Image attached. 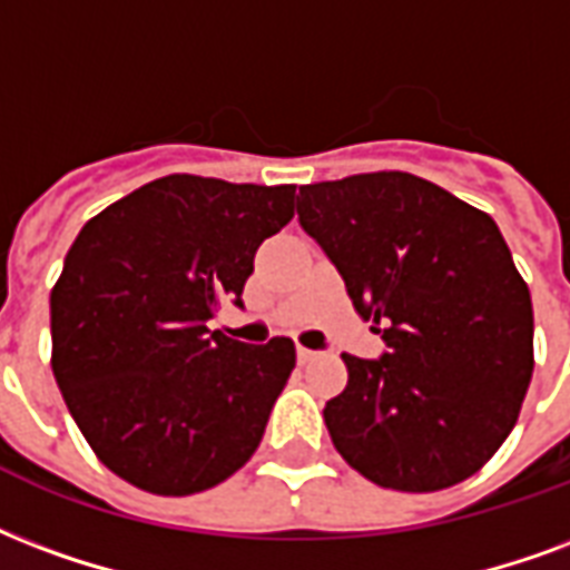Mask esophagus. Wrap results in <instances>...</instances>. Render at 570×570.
<instances>
[{
    "instance_id": "esophagus-1",
    "label": "esophagus",
    "mask_w": 570,
    "mask_h": 570,
    "mask_svg": "<svg viewBox=\"0 0 570 570\" xmlns=\"http://www.w3.org/2000/svg\"><path fill=\"white\" fill-rule=\"evenodd\" d=\"M296 356H298V362H302V365H307V362H314L320 356L317 350H311V347H296Z\"/></svg>"
}]
</instances>
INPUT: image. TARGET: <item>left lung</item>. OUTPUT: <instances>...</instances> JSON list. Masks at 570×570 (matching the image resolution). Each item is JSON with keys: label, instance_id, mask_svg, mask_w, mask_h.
Masks as SVG:
<instances>
[{"label": "left lung", "instance_id": "8db88e82", "mask_svg": "<svg viewBox=\"0 0 570 570\" xmlns=\"http://www.w3.org/2000/svg\"><path fill=\"white\" fill-rule=\"evenodd\" d=\"M302 229L338 268L386 353H344L332 444L362 478L435 492L487 465L534 368L529 286L495 220L432 180L371 171L298 187Z\"/></svg>", "mask_w": 570, "mask_h": 570}]
</instances>
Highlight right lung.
<instances>
[{
	"label": "right lung",
	"instance_id": "add662e5",
	"mask_svg": "<svg viewBox=\"0 0 570 570\" xmlns=\"http://www.w3.org/2000/svg\"><path fill=\"white\" fill-rule=\"evenodd\" d=\"M296 187L168 175L96 214L50 293L53 377L92 453L154 495H193L256 453L289 338L244 344L208 320L244 307L253 256Z\"/></svg>",
	"mask_w": 570,
	"mask_h": 570
}]
</instances>
